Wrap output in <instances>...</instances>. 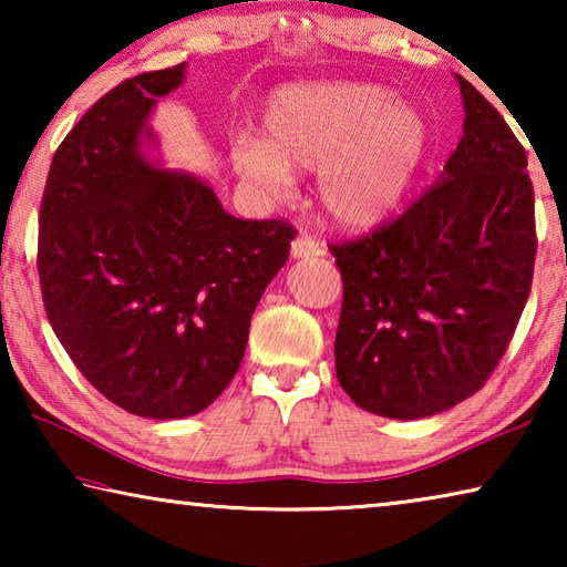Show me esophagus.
<instances>
[{"label":"esophagus","instance_id":"obj_1","mask_svg":"<svg viewBox=\"0 0 567 567\" xmlns=\"http://www.w3.org/2000/svg\"><path fill=\"white\" fill-rule=\"evenodd\" d=\"M328 252L322 243H318L315 237H307V235H297L295 243H292V257H320Z\"/></svg>","mask_w":567,"mask_h":567}]
</instances>
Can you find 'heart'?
Returning a JSON list of instances; mask_svg holds the SVG:
<instances>
[{"label": "heart", "mask_w": 567, "mask_h": 567, "mask_svg": "<svg viewBox=\"0 0 567 567\" xmlns=\"http://www.w3.org/2000/svg\"><path fill=\"white\" fill-rule=\"evenodd\" d=\"M427 150V122L372 82L285 87L267 102L260 140L233 150L239 175L287 192L292 169L318 167V199L340 227L385 219L405 195Z\"/></svg>", "instance_id": "heart-1"}]
</instances>
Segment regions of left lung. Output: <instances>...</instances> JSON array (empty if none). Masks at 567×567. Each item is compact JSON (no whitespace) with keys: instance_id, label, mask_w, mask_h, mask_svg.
<instances>
[{"instance_id":"left-lung-1","label":"left lung","mask_w":567,"mask_h":567,"mask_svg":"<svg viewBox=\"0 0 567 567\" xmlns=\"http://www.w3.org/2000/svg\"><path fill=\"white\" fill-rule=\"evenodd\" d=\"M463 137L435 185L372 233L330 245L342 275L334 370L354 405L417 420L485 385L511 344L535 267L525 147L457 76Z\"/></svg>"}]
</instances>
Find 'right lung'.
<instances>
[{
  "instance_id": "right-lung-1",
  "label": "right lung",
  "mask_w": 567,
  "mask_h": 567,
  "mask_svg": "<svg viewBox=\"0 0 567 567\" xmlns=\"http://www.w3.org/2000/svg\"><path fill=\"white\" fill-rule=\"evenodd\" d=\"M182 76L185 64L142 72L84 112L52 157L37 245L47 318L76 370L152 420L195 415L229 385L297 235L233 217L203 179L142 155L147 114Z\"/></svg>"
}]
</instances>
